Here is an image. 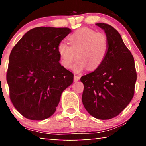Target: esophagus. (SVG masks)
<instances>
[{"label":"esophagus","mask_w":146,"mask_h":146,"mask_svg":"<svg viewBox=\"0 0 146 146\" xmlns=\"http://www.w3.org/2000/svg\"><path fill=\"white\" fill-rule=\"evenodd\" d=\"M80 79V77L78 75H74V81H77Z\"/></svg>","instance_id":"obj_1"}]
</instances>
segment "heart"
Instances as JSON below:
<instances>
[{
    "instance_id": "1",
    "label": "heart",
    "mask_w": 146,
    "mask_h": 146,
    "mask_svg": "<svg viewBox=\"0 0 146 146\" xmlns=\"http://www.w3.org/2000/svg\"><path fill=\"white\" fill-rule=\"evenodd\" d=\"M68 40L70 46L61 42L57 48L61 64L64 68H71L75 53L78 59L72 69L77 73L87 68L89 71L96 70L105 60L109 48L105 34L89 28H82L71 34Z\"/></svg>"
}]
</instances>
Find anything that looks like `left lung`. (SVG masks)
<instances>
[{"label":"left lung","mask_w":146,"mask_h":146,"mask_svg":"<svg viewBox=\"0 0 146 146\" xmlns=\"http://www.w3.org/2000/svg\"><path fill=\"white\" fill-rule=\"evenodd\" d=\"M108 38V54L93 72L82 76V101L87 111L100 120L113 118L130 103L137 79L134 57L120 34L109 24L97 23Z\"/></svg>","instance_id":"obj_1"}]
</instances>
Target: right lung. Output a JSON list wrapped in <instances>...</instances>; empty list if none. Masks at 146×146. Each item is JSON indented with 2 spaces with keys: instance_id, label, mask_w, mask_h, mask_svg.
<instances>
[{
  "instance_id": "add662e5",
  "label": "right lung",
  "mask_w": 146,
  "mask_h": 146,
  "mask_svg": "<svg viewBox=\"0 0 146 146\" xmlns=\"http://www.w3.org/2000/svg\"><path fill=\"white\" fill-rule=\"evenodd\" d=\"M71 32L69 28H34L12 48L7 73L10 98L25 118H50L61 93L73 83V74L61 66L57 52Z\"/></svg>"
}]
</instances>
